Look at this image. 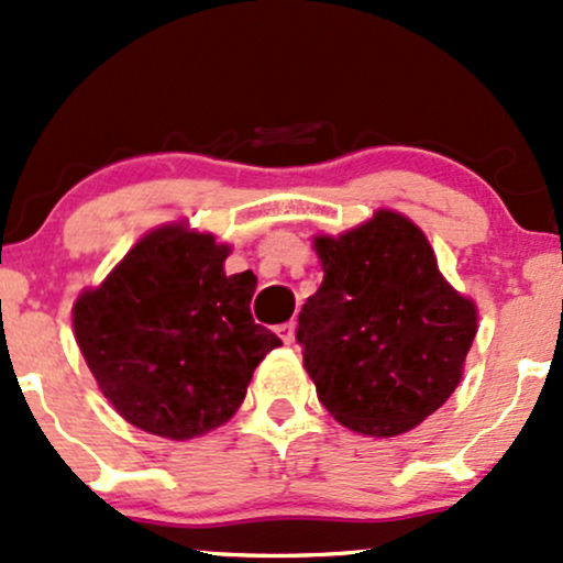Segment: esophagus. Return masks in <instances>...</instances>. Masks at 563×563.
<instances>
[{"instance_id": "1", "label": "esophagus", "mask_w": 563, "mask_h": 563, "mask_svg": "<svg viewBox=\"0 0 563 563\" xmlns=\"http://www.w3.org/2000/svg\"><path fill=\"white\" fill-rule=\"evenodd\" d=\"M277 335H280L286 344H290V341H294V335H296V322L290 320V322H283V325H277Z\"/></svg>"}]
</instances>
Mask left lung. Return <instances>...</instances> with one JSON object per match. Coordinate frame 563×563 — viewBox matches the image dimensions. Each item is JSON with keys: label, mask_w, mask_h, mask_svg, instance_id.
I'll use <instances>...</instances> for the list:
<instances>
[{"label": "left lung", "mask_w": 563, "mask_h": 563, "mask_svg": "<svg viewBox=\"0 0 563 563\" xmlns=\"http://www.w3.org/2000/svg\"><path fill=\"white\" fill-rule=\"evenodd\" d=\"M322 283L299 312L296 341L318 399L339 423L397 437L461 384L476 307L444 280L410 219L380 209L339 238H314Z\"/></svg>", "instance_id": "left-lung-1"}]
</instances>
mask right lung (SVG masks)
<instances>
[{"label":"right lung","mask_w":563,"mask_h":563,"mask_svg":"<svg viewBox=\"0 0 563 563\" xmlns=\"http://www.w3.org/2000/svg\"><path fill=\"white\" fill-rule=\"evenodd\" d=\"M230 245L169 224L147 232L74 307L89 371L124 421L192 439L228 423L283 341L251 318L256 277L224 275Z\"/></svg>","instance_id":"obj_1"}]
</instances>
